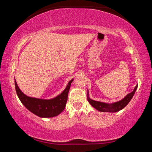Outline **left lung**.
<instances>
[{"label": "left lung", "instance_id": "8db88e82", "mask_svg": "<svg viewBox=\"0 0 152 152\" xmlns=\"http://www.w3.org/2000/svg\"><path fill=\"white\" fill-rule=\"evenodd\" d=\"M137 86L138 84L136 85L133 92H130L129 94H128L127 96L124 98V99H123L121 100V101L114 102V103L113 104H107V103H104V102H99V101H94V100H92L88 97V101L92 107L95 108L96 110H99V111L110 112V113H115V112L119 111V110L123 109L125 107L127 106V104L130 102L131 100H132L133 95H134L135 92L136 91V89L137 88Z\"/></svg>", "mask_w": 152, "mask_h": 152}]
</instances>
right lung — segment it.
<instances>
[{"label":"right lung","mask_w":152,"mask_h":152,"mask_svg":"<svg viewBox=\"0 0 152 152\" xmlns=\"http://www.w3.org/2000/svg\"><path fill=\"white\" fill-rule=\"evenodd\" d=\"M73 79L68 82L65 90L56 98L52 99H40L27 96L19 89L15 79V89L17 96L22 104L33 114L39 117H52L57 116L63 111L66 107L68 94Z\"/></svg>","instance_id":"obj_1"}]
</instances>
